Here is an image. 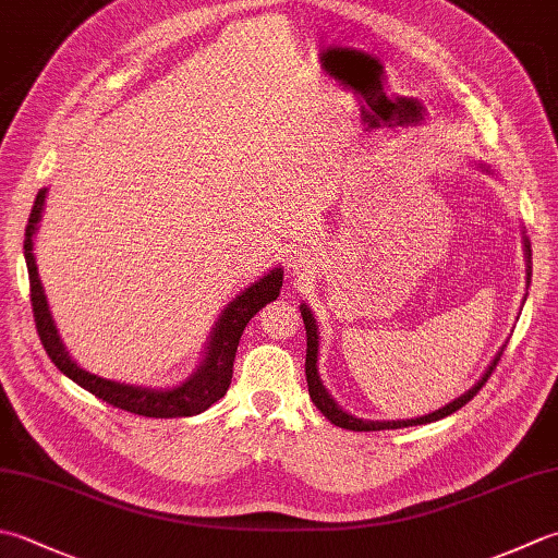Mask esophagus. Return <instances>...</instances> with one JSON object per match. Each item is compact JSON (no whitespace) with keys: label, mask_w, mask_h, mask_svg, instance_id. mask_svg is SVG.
Wrapping results in <instances>:
<instances>
[{"label":"esophagus","mask_w":558,"mask_h":558,"mask_svg":"<svg viewBox=\"0 0 558 558\" xmlns=\"http://www.w3.org/2000/svg\"><path fill=\"white\" fill-rule=\"evenodd\" d=\"M310 260L304 258L302 254H298V256H292V260H290V270L294 272V276H302V272H310Z\"/></svg>","instance_id":"34e87169"}]
</instances>
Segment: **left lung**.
I'll list each match as a JSON object with an SVG mask.
<instances>
[{
    "mask_svg": "<svg viewBox=\"0 0 558 558\" xmlns=\"http://www.w3.org/2000/svg\"><path fill=\"white\" fill-rule=\"evenodd\" d=\"M472 167L482 169L486 173H494V169H490L488 163L472 161ZM522 244H525L527 288H530V280H532V248H530V239L525 236V232H522ZM300 312H302L304 329H307V363H304V373H307L310 397L314 401V407L319 409L326 418H329L333 425H338V428H345V430H357V433H363V430H395V428H409V425H423V423H433V421H440L445 416H450V413L460 411L469 399L476 397V391L486 385V379L490 377V373H494V367H496V363L500 360V353H504V348H500V351L496 353V357L490 360V365L484 369L482 379H478L472 389H466L462 397H457L454 401L445 403V407L438 409V411L425 413V416H418V418H407V421H367V418H357V416H353V413L343 411L333 401V397L329 395V391H326L324 381H322V375H319V326H316L314 314H312V310L304 302L300 304Z\"/></svg>",
    "mask_w": 558,
    "mask_h": 558,
    "instance_id": "8db88e82",
    "label": "left lung"
}]
</instances>
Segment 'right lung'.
I'll use <instances>...</instances> for the list:
<instances>
[{
	"label": "right lung",
	"mask_w": 558,
	"mask_h": 558,
	"mask_svg": "<svg viewBox=\"0 0 558 558\" xmlns=\"http://www.w3.org/2000/svg\"><path fill=\"white\" fill-rule=\"evenodd\" d=\"M48 189H40L33 203V210L26 225V239H24V258L28 268V282H31V304L33 316H36V329L40 336V343L46 348L48 357L62 375H68L72 381H76L82 389L92 391L94 397L104 399L111 407H118L137 416L147 418H185V416H198L205 409H210L215 401H220L229 381H232V367L236 345L242 341V333L246 324L254 319V314L278 300L282 288V268H272L264 272L256 282H251L236 298L227 304L222 314L217 316L210 336H207L205 351L201 365L195 367L191 377H185L181 385H173L167 389L155 387H142V385H128V381H116L98 377L82 365H76L70 351L64 348L58 326H54L50 304L43 290V282L38 276V264L33 246H36V232L43 217V207H46Z\"/></svg>",
	"instance_id": "add662e5"
}]
</instances>
